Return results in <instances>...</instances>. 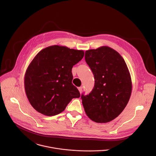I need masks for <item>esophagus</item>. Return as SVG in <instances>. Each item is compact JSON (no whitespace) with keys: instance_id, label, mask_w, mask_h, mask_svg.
<instances>
[{"instance_id":"obj_1","label":"esophagus","mask_w":156,"mask_h":156,"mask_svg":"<svg viewBox=\"0 0 156 156\" xmlns=\"http://www.w3.org/2000/svg\"><path fill=\"white\" fill-rule=\"evenodd\" d=\"M78 89V90H79L80 93H81V92H82V89H83V87H79Z\"/></svg>"}]
</instances>
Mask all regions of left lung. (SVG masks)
I'll return each instance as SVG.
<instances>
[{
	"instance_id": "8db88e82",
	"label": "left lung",
	"mask_w": 156,
	"mask_h": 156,
	"mask_svg": "<svg viewBox=\"0 0 156 156\" xmlns=\"http://www.w3.org/2000/svg\"><path fill=\"white\" fill-rule=\"evenodd\" d=\"M85 60L95 79L93 90L81 99L87 116L96 123L117 117L126 106L132 91L131 78L120 54L108 46L85 52Z\"/></svg>"
}]
</instances>
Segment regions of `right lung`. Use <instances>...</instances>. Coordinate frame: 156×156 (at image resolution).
Returning a JSON list of instances; mask_svg holds the SVG:
<instances>
[{
  "instance_id": "obj_1",
  "label": "right lung",
  "mask_w": 156,
  "mask_h": 156,
  "mask_svg": "<svg viewBox=\"0 0 156 156\" xmlns=\"http://www.w3.org/2000/svg\"><path fill=\"white\" fill-rule=\"evenodd\" d=\"M84 51L54 45L41 50L26 70L25 90L28 99L38 112L57 115L73 98L80 97L72 84L73 66L84 57Z\"/></svg>"
}]
</instances>
